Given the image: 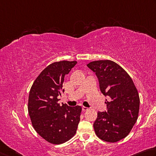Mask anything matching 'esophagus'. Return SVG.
Returning <instances> with one entry per match:
<instances>
[{"mask_svg": "<svg viewBox=\"0 0 156 156\" xmlns=\"http://www.w3.org/2000/svg\"><path fill=\"white\" fill-rule=\"evenodd\" d=\"M88 108H87V107H85V106H83V107H82V110L83 111H87V110H88Z\"/></svg>", "mask_w": 156, "mask_h": 156, "instance_id": "34e87169", "label": "esophagus"}]
</instances>
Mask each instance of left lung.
Masks as SVG:
<instances>
[{
  "label": "left lung",
  "mask_w": 156,
  "mask_h": 156,
  "mask_svg": "<svg viewBox=\"0 0 156 156\" xmlns=\"http://www.w3.org/2000/svg\"><path fill=\"white\" fill-rule=\"evenodd\" d=\"M95 73L100 90L106 99L107 111L98 112L93 126L101 140L116 143L129 134L138 119L140 98L132 78L121 66L111 60L87 64Z\"/></svg>",
  "instance_id": "left-lung-1"
}]
</instances>
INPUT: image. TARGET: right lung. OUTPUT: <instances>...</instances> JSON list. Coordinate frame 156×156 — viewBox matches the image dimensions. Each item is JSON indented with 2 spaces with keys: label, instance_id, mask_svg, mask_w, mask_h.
<instances>
[{
  "label": "right lung",
  "instance_id": "obj_1",
  "mask_svg": "<svg viewBox=\"0 0 156 156\" xmlns=\"http://www.w3.org/2000/svg\"><path fill=\"white\" fill-rule=\"evenodd\" d=\"M76 61L48 65L38 75L30 90L28 111L34 129L48 143L59 144L72 138L80 121L81 106L60 105L57 97L64 92V76Z\"/></svg>",
  "mask_w": 156,
  "mask_h": 156
}]
</instances>
